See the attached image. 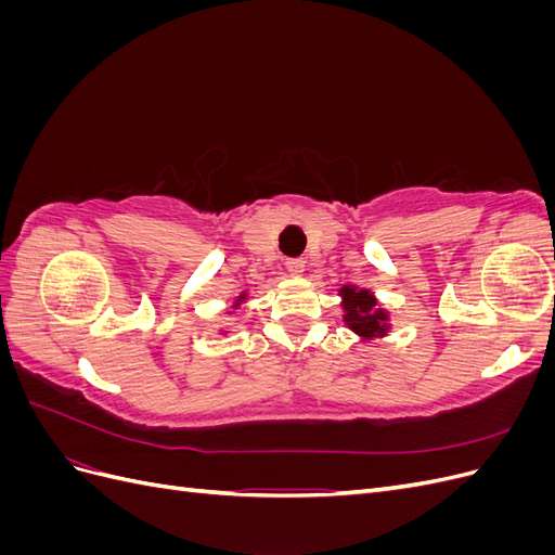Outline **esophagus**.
<instances>
[{
    "label": "esophagus",
    "mask_w": 555,
    "mask_h": 555,
    "mask_svg": "<svg viewBox=\"0 0 555 555\" xmlns=\"http://www.w3.org/2000/svg\"><path fill=\"white\" fill-rule=\"evenodd\" d=\"M284 266H287V271H289L292 275H304V271H306V259L294 257V259L284 261Z\"/></svg>",
    "instance_id": "34e87169"
}]
</instances>
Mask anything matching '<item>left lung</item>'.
Returning a JSON list of instances; mask_svg holds the SVG:
<instances>
[{"label": "left lung", "mask_w": 555, "mask_h": 555, "mask_svg": "<svg viewBox=\"0 0 555 555\" xmlns=\"http://www.w3.org/2000/svg\"><path fill=\"white\" fill-rule=\"evenodd\" d=\"M343 306H345V322L351 331H357L363 338H375V335H384L386 331V314L382 310H375L377 300L371 292H357L351 287H343Z\"/></svg>", "instance_id": "left-lung-1"}]
</instances>
